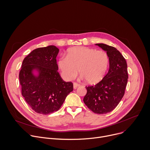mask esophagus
Listing matches in <instances>:
<instances>
[{"label": "esophagus", "instance_id": "34e87169", "mask_svg": "<svg viewBox=\"0 0 150 150\" xmlns=\"http://www.w3.org/2000/svg\"><path fill=\"white\" fill-rule=\"evenodd\" d=\"M79 86V84L76 83V82H74V88L76 89Z\"/></svg>", "mask_w": 150, "mask_h": 150}]
</instances>
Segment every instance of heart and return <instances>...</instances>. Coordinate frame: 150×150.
<instances>
[{
    "instance_id": "b5f03b06",
    "label": "heart",
    "mask_w": 150,
    "mask_h": 150,
    "mask_svg": "<svg viewBox=\"0 0 150 150\" xmlns=\"http://www.w3.org/2000/svg\"><path fill=\"white\" fill-rule=\"evenodd\" d=\"M109 65V57L105 51L86 47L72 48L68 50L67 57H62L58 61L59 68L65 78L74 79L78 69L82 78L89 83L100 81Z\"/></svg>"
}]
</instances>
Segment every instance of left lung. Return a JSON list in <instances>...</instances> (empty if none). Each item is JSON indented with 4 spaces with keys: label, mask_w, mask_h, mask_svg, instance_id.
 <instances>
[{
    "label": "left lung",
    "mask_w": 150,
    "mask_h": 150,
    "mask_svg": "<svg viewBox=\"0 0 150 150\" xmlns=\"http://www.w3.org/2000/svg\"><path fill=\"white\" fill-rule=\"evenodd\" d=\"M107 52L109 57V70L101 81L86 86L87 92L83 102L97 114H105L113 110L125 94L127 82V63L115 47L105 44H96Z\"/></svg>",
    "instance_id": "left-lung-1"
}]
</instances>
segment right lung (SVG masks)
Here are the masks:
<instances>
[{
  "mask_svg": "<svg viewBox=\"0 0 150 150\" xmlns=\"http://www.w3.org/2000/svg\"><path fill=\"white\" fill-rule=\"evenodd\" d=\"M59 49L49 46L33 50L22 64L19 78L21 93L36 113L48 115L57 111L74 90L71 82H65L58 72L56 56ZM39 72L38 77L32 74Z\"/></svg>",
  "mask_w": 150,
  "mask_h": 150,
  "instance_id": "right-lung-1",
  "label": "right lung"
}]
</instances>
